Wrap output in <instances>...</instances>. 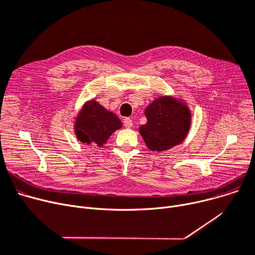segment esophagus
Listing matches in <instances>:
<instances>
[{"label":"esophagus","instance_id":"obj_1","mask_svg":"<svg viewBox=\"0 0 255 255\" xmlns=\"http://www.w3.org/2000/svg\"><path fill=\"white\" fill-rule=\"evenodd\" d=\"M124 125H125L126 128H131L132 125H133L132 120L130 118H125L124 119Z\"/></svg>","mask_w":255,"mask_h":255}]
</instances>
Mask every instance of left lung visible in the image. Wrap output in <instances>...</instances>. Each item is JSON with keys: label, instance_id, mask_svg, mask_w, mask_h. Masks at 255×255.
Listing matches in <instances>:
<instances>
[{"label": "left lung", "instance_id": "1", "mask_svg": "<svg viewBox=\"0 0 255 255\" xmlns=\"http://www.w3.org/2000/svg\"><path fill=\"white\" fill-rule=\"evenodd\" d=\"M146 123L138 130L148 149L163 152L182 143L191 127V112L181 97L162 95L145 107Z\"/></svg>", "mask_w": 255, "mask_h": 255}]
</instances>
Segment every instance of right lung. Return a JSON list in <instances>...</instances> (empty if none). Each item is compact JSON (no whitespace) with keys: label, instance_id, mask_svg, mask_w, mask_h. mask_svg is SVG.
Segmentation results:
<instances>
[{"label":"right lung","instance_id":"add662e5","mask_svg":"<svg viewBox=\"0 0 255 255\" xmlns=\"http://www.w3.org/2000/svg\"><path fill=\"white\" fill-rule=\"evenodd\" d=\"M73 131L77 139L86 144L102 146L123 124L116 114L106 110L96 99L84 103L73 118Z\"/></svg>","mask_w":255,"mask_h":255}]
</instances>
